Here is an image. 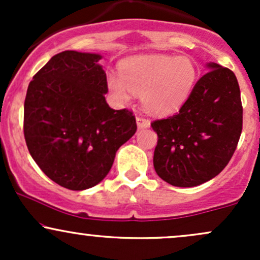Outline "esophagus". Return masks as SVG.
<instances>
[{
    "label": "esophagus",
    "instance_id": "esophagus-1",
    "mask_svg": "<svg viewBox=\"0 0 260 260\" xmlns=\"http://www.w3.org/2000/svg\"><path fill=\"white\" fill-rule=\"evenodd\" d=\"M137 126H138V129H144V128L150 127V121L148 118L142 117V116H137Z\"/></svg>",
    "mask_w": 260,
    "mask_h": 260
}]
</instances>
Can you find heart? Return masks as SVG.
Wrapping results in <instances>:
<instances>
[{
  "mask_svg": "<svg viewBox=\"0 0 260 260\" xmlns=\"http://www.w3.org/2000/svg\"><path fill=\"white\" fill-rule=\"evenodd\" d=\"M121 74H110V91L121 103L134 94H143V104L150 112L168 115L186 103L197 82L198 71L192 58L162 53L126 58Z\"/></svg>",
  "mask_w": 260,
  "mask_h": 260,
  "instance_id": "b5f03b06",
  "label": "heart"
}]
</instances>
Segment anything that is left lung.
I'll return each mask as SVG.
<instances>
[{
    "instance_id": "left-lung-1",
    "label": "left lung",
    "mask_w": 260,
    "mask_h": 260,
    "mask_svg": "<svg viewBox=\"0 0 260 260\" xmlns=\"http://www.w3.org/2000/svg\"><path fill=\"white\" fill-rule=\"evenodd\" d=\"M207 67L180 111L151 122L157 133L155 171L176 187L199 186L219 175L242 132L243 109L235 73L214 62Z\"/></svg>"
}]
</instances>
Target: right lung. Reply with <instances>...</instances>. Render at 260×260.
<instances>
[{
	"label": "right lung",
	"instance_id": "obj_1",
	"mask_svg": "<svg viewBox=\"0 0 260 260\" xmlns=\"http://www.w3.org/2000/svg\"><path fill=\"white\" fill-rule=\"evenodd\" d=\"M98 53L63 51L32 77L24 101V138L41 171L72 190L94 187L137 131L127 109L107 105Z\"/></svg>",
	"mask_w": 260,
	"mask_h": 260
}]
</instances>
